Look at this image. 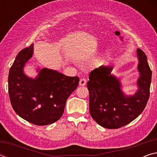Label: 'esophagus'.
<instances>
[{"instance_id": "obj_1", "label": "esophagus", "mask_w": 157, "mask_h": 157, "mask_svg": "<svg viewBox=\"0 0 157 157\" xmlns=\"http://www.w3.org/2000/svg\"><path fill=\"white\" fill-rule=\"evenodd\" d=\"M86 84V79L85 78H81L79 83V86H84Z\"/></svg>"}]
</instances>
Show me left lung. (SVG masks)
Instances as JSON below:
<instances>
[{"label":"left lung","instance_id":"left-lung-1","mask_svg":"<svg viewBox=\"0 0 157 157\" xmlns=\"http://www.w3.org/2000/svg\"><path fill=\"white\" fill-rule=\"evenodd\" d=\"M137 55L139 89L132 96L127 97L122 92L120 82L111 75L112 67L101 66L90 73L87 82L89 111L92 118L100 126L118 129L131 123L144 110L150 98L152 71L145 52L137 49Z\"/></svg>","mask_w":157,"mask_h":157}]
</instances>
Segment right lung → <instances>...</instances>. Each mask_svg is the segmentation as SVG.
I'll list each match as a JSON object with an SVG mask.
<instances>
[{"label": "right lung", "mask_w": 157, "mask_h": 157, "mask_svg": "<svg viewBox=\"0 0 157 157\" xmlns=\"http://www.w3.org/2000/svg\"><path fill=\"white\" fill-rule=\"evenodd\" d=\"M33 53L31 44L16 57L8 76L9 96L20 117L36 125H47L62 117L66 100L77 89L79 79L48 68L39 71L36 79L28 78L23 68Z\"/></svg>", "instance_id": "obj_1"}]
</instances>
